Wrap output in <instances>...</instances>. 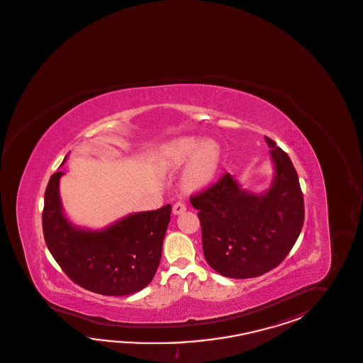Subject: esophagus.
I'll return each instance as SVG.
<instances>
[{
  "label": "esophagus",
  "mask_w": 363,
  "mask_h": 363,
  "mask_svg": "<svg viewBox=\"0 0 363 363\" xmlns=\"http://www.w3.org/2000/svg\"><path fill=\"white\" fill-rule=\"evenodd\" d=\"M186 211V204L184 202H176L173 204V213L174 215H179V213Z\"/></svg>",
  "instance_id": "obj_1"
}]
</instances>
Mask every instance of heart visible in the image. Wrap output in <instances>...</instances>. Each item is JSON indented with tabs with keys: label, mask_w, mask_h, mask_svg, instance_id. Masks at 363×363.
Returning <instances> with one entry per match:
<instances>
[{
	"label": "heart",
	"mask_w": 363,
	"mask_h": 363,
	"mask_svg": "<svg viewBox=\"0 0 363 363\" xmlns=\"http://www.w3.org/2000/svg\"><path fill=\"white\" fill-rule=\"evenodd\" d=\"M190 160L184 184L189 190H201L210 185L220 167V147L202 138L186 136L168 144L164 150V165L169 169L184 167Z\"/></svg>",
	"instance_id": "heart-1"
}]
</instances>
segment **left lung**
<instances>
[{
	"label": "left lung",
	"instance_id": "1",
	"mask_svg": "<svg viewBox=\"0 0 363 363\" xmlns=\"http://www.w3.org/2000/svg\"><path fill=\"white\" fill-rule=\"evenodd\" d=\"M275 174L264 194L240 189L230 173L190 196L199 210L207 264L219 274L245 279L265 274L290 253L304 223L298 173L284 150L265 136Z\"/></svg>",
	"mask_w": 363,
	"mask_h": 363
}]
</instances>
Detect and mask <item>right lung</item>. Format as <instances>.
I'll return each instance as SVG.
<instances>
[{
  "label": "right lung",
  "mask_w": 363,
  "mask_h": 363,
  "mask_svg": "<svg viewBox=\"0 0 363 363\" xmlns=\"http://www.w3.org/2000/svg\"><path fill=\"white\" fill-rule=\"evenodd\" d=\"M50 178L42 215L48 250L62 272L89 291L122 296L150 284L159 267L172 206L131 213L105 230L76 228L62 213L59 179Z\"/></svg>",
  "instance_id": "obj_1"
}]
</instances>
